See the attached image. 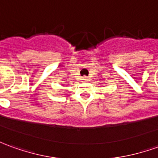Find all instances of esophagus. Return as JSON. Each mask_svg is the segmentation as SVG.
<instances>
[{"label":"esophagus","mask_w":158,"mask_h":158,"mask_svg":"<svg viewBox=\"0 0 158 158\" xmlns=\"http://www.w3.org/2000/svg\"><path fill=\"white\" fill-rule=\"evenodd\" d=\"M82 80H84V81H87V80H88V77H86V76H83Z\"/></svg>","instance_id":"34e87169"}]
</instances>
